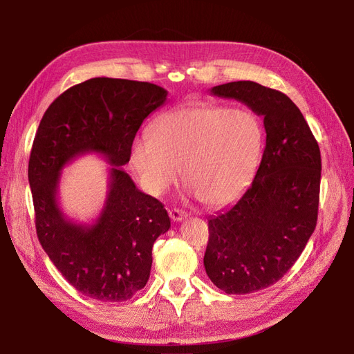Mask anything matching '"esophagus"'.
<instances>
[{
  "mask_svg": "<svg viewBox=\"0 0 354 354\" xmlns=\"http://www.w3.org/2000/svg\"><path fill=\"white\" fill-rule=\"evenodd\" d=\"M169 217L173 221H181L187 217V212L183 209H178V208H171L169 209Z\"/></svg>",
  "mask_w": 354,
  "mask_h": 354,
  "instance_id": "1",
  "label": "esophagus"
}]
</instances>
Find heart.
<instances>
[{
    "mask_svg": "<svg viewBox=\"0 0 354 354\" xmlns=\"http://www.w3.org/2000/svg\"><path fill=\"white\" fill-rule=\"evenodd\" d=\"M263 125L248 109L190 103L153 121L133 142L131 160L143 187L162 195L178 180L211 207L238 198L260 164Z\"/></svg>",
    "mask_w": 354,
    "mask_h": 354,
    "instance_id": "1",
    "label": "heart"
}]
</instances>
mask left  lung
I'll use <instances>...</instances> for the list:
<instances>
[{"instance_id": "left-lung-1", "label": "left lung", "mask_w": 354, "mask_h": 354, "mask_svg": "<svg viewBox=\"0 0 354 354\" xmlns=\"http://www.w3.org/2000/svg\"><path fill=\"white\" fill-rule=\"evenodd\" d=\"M211 94L239 100L263 116L266 147L251 186L208 218L203 266L226 294L257 292L291 269L315 232L319 145L303 113L281 91L236 81L212 87Z\"/></svg>"}]
</instances>
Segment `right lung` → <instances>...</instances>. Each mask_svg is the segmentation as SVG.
<instances>
[{"mask_svg": "<svg viewBox=\"0 0 354 354\" xmlns=\"http://www.w3.org/2000/svg\"><path fill=\"white\" fill-rule=\"evenodd\" d=\"M151 82L91 78L53 102L32 145L28 178L39 243L65 279L99 301H127L151 276L152 246L171 221L121 168L143 121L167 100ZM85 153L113 165L104 209L93 225L69 221L58 207L61 169Z\"/></svg>", "mask_w": 354, "mask_h": 354, "instance_id": "1", "label": "right lung"}]
</instances>
